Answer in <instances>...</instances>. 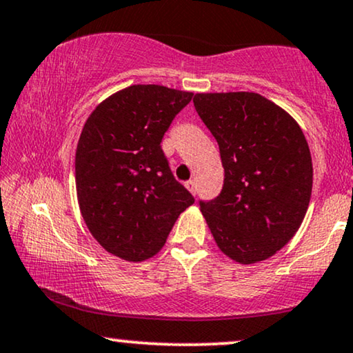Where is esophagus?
Listing matches in <instances>:
<instances>
[{"instance_id": "34e87169", "label": "esophagus", "mask_w": 353, "mask_h": 353, "mask_svg": "<svg viewBox=\"0 0 353 353\" xmlns=\"http://www.w3.org/2000/svg\"><path fill=\"white\" fill-rule=\"evenodd\" d=\"M185 186H186V190L190 191L191 194H196V181H194V180L186 181V183H185Z\"/></svg>"}]
</instances>
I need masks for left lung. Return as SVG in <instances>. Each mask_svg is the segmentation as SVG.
<instances>
[{"mask_svg": "<svg viewBox=\"0 0 353 353\" xmlns=\"http://www.w3.org/2000/svg\"><path fill=\"white\" fill-rule=\"evenodd\" d=\"M194 108L216 137L225 178L201 212L219 250L238 264L271 258L308 210L313 163L299 123L254 92L196 94Z\"/></svg>", "mask_w": 353, "mask_h": 353, "instance_id": "left-lung-1", "label": "left lung"}]
</instances>
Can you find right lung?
Segmentation results:
<instances>
[{
	"label": "right lung",
	"instance_id": "obj_1",
	"mask_svg": "<svg viewBox=\"0 0 353 353\" xmlns=\"http://www.w3.org/2000/svg\"><path fill=\"white\" fill-rule=\"evenodd\" d=\"M193 92L136 84L102 100L76 149L77 203L105 251L139 263L165 245L173 223L194 198L173 178L160 148Z\"/></svg>",
	"mask_w": 353,
	"mask_h": 353
}]
</instances>
